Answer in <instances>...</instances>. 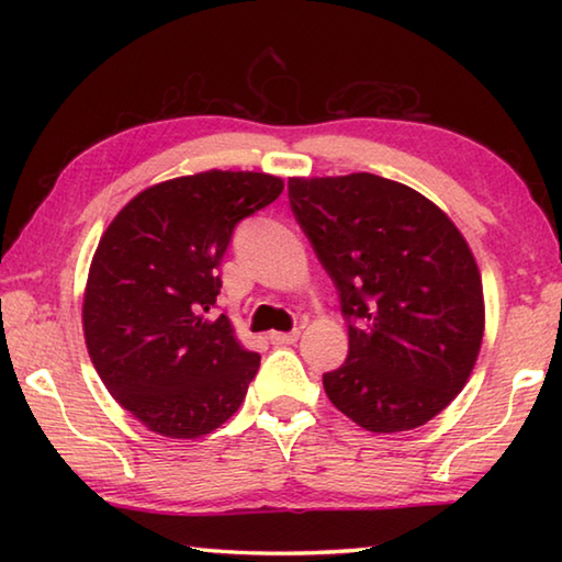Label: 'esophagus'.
I'll return each instance as SVG.
<instances>
[{
    "instance_id": "34e87169",
    "label": "esophagus",
    "mask_w": 562,
    "mask_h": 562,
    "mask_svg": "<svg viewBox=\"0 0 562 562\" xmlns=\"http://www.w3.org/2000/svg\"><path fill=\"white\" fill-rule=\"evenodd\" d=\"M297 339H300L297 329H294V331H272V335H270V341H272V345H278V347L294 345Z\"/></svg>"
}]
</instances>
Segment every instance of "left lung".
I'll use <instances>...</instances> for the list:
<instances>
[{
    "label": "left lung",
    "instance_id": "1",
    "mask_svg": "<svg viewBox=\"0 0 562 562\" xmlns=\"http://www.w3.org/2000/svg\"><path fill=\"white\" fill-rule=\"evenodd\" d=\"M290 205L339 292L349 355L329 402L374 434L424 426L481 351L483 284L469 243L414 188L374 173L290 178Z\"/></svg>",
    "mask_w": 562,
    "mask_h": 562
}]
</instances>
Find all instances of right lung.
I'll use <instances>...</instances> for the list:
<instances>
[{"instance_id":"right-lung-1","label":"right lung","mask_w":562,"mask_h":562,"mask_svg":"<svg viewBox=\"0 0 562 562\" xmlns=\"http://www.w3.org/2000/svg\"><path fill=\"white\" fill-rule=\"evenodd\" d=\"M282 178L205 170L150 186L101 235L83 337L109 394L148 431L198 439L225 424L258 374L225 315L211 319L235 225L278 201Z\"/></svg>"}]
</instances>
